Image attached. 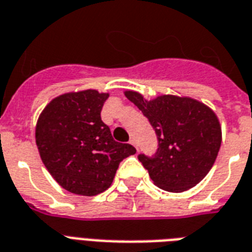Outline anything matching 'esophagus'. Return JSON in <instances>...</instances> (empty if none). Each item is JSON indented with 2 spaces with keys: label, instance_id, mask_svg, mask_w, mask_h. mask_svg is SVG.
Returning <instances> with one entry per match:
<instances>
[{
  "label": "esophagus",
  "instance_id": "obj_1",
  "mask_svg": "<svg viewBox=\"0 0 252 252\" xmlns=\"http://www.w3.org/2000/svg\"><path fill=\"white\" fill-rule=\"evenodd\" d=\"M130 144H132V146H134V147H135L136 150H138V146H136L135 140H134V139H131V140H130Z\"/></svg>",
  "mask_w": 252,
  "mask_h": 252
}]
</instances>
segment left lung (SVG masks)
Instances as JSON below:
<instances>
[{
	"label": "left lung",
	"instance_id": "1",
	"mask_svg": "<svg viewBox=\"0 0 252 252\" xmlns=\"http://www.w3.org/2000/svg\"><path fill=\"white\" fill-rule=\"evenodd\" d=\"M125 95L157 132L155 155L138 157L154 184L175 193L198 184L213 167L221 147V125L216 113L190 97L163 94L148 101L132 91Z\"/></svg>",
	"mask_w": 252,
	"mask_h": 252
}]
</instances>
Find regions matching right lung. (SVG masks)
Returning <instances> with one entry per match:
<instances>
[{
	"label": "right lung",
	"instance_id": "obj_1",
	"mask_svg": "<svg viewBox=\"0 0 252 252\" xmlns=\"http://www.w3.org/2000/svg\"><path fill=\"white\" fill-rule=\"evenodd\" d=\"M109 93L94 89L56 97L43 109L35 127L39 155L65 190L95 196L112 185L118 165L136 150L113 139L101 110Z\"/></svg>",
	"mask_w": 252,
	"mask_h": 252
}]
</instances>
